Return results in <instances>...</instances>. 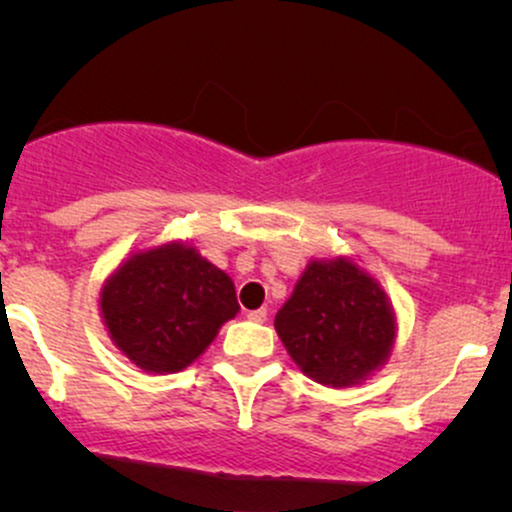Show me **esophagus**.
<instances>
[{
    "label": "esophagus",
    "mask_w": 512,
    "mask_h": 512,
    "mask_svg": "<svg viewBox=\"0 0 512 512\" xmlns=\"http://www.w3.org/2000/svg\"><path fill=\"white\" fill-rule=\"evenodd\" d=\"M248 320H252V322H267V308L250 310V313H248Z\"/></svg>",
    "instance_id": "obj_1"
}]
</instances>
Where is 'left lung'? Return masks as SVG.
Here are the masks:
<instances>
[{"instance_id": "8db88e82", "label": "left lung", "mask_w": 512, "mask_h": 512, "mask_svg": "<svg viewBox=\"0 0 512 512\" xmlns=\"http://www.w3.org/2000/svg\"><path fill=\"white\" fill-rule=\"evenodd\" d=\"M274 327L298 368L330 387L363 383L387 361L397 334L385 291L346 257L310 262Z\"/></svg>"}]
</instances>
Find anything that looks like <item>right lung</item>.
<instances>
[{
  "instance_id": "right-lung-1",
  "label": "right lung",
  "mask_w": 512,
  "mask_h": 512,
  "mask_svg": "<svg viewBox=\"0 0 512 512\" xmlns=\"http://www.w3.org/2000/svg\"><path fill=\"white\" fill-rule=\"evenodd\" d=\"M240 310L231 276L187 243L129 255L101 289L110 339L146 373H178Z\"/></svg>"
}]
</instances>
